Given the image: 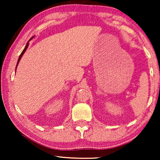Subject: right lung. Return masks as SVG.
<instances>
[{
  "label": "right lung",
  "mask_w": 160,
  "mask_h": 160,
  "mask_svg": "<svg viewBox=\"0 0 160 160\" xmlns=\"http://www.w3.org/2000/svg\"><path fill=\"white\" fill-rule=\"evenodd\" d=\"M32 38H33V37H32V38L30 39V40H31V39H32ZM29 41H28V42L27 43V44H26V46H25V49H23V51H22V53H21V54H20V55H19V59H18V61H17V66H16V69H17V65H18V63H19V60H20V59L22 58V55H23V54H24V53H25V51H26V49H28V45H29Z\"/></svg>",
  "instance_id": "obj_1"
}]
</instances>
